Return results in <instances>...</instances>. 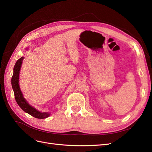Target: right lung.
Returning a JSON list of instances; mask_svg holds the SVG:
<instances>
[{
	"label": "right lung",
	"instance_id": "obj_1",
	"mask_svg": "<svg viewBox=\"0 0 152 152\" xmlns=\"http://www.w3.org/2000/svg\"><path fill=\"white\" fill-rule=\"evenodd\" d=\"M24 59V57L20 58L16 61L15 66H14V72L11 79V84L12 89L15 94V98L16 101L18 104L20 106V107L26 112L30 114V115L33 116L37 118H47L50 115L49 113L45 112H40L38 110H37L34 107H32L28 103L23 96L22 93L19 87V73L22 64V61Z\"/></svg>",
	"mask_w": 152,
	"mask_h": 152
}]
</instances>
